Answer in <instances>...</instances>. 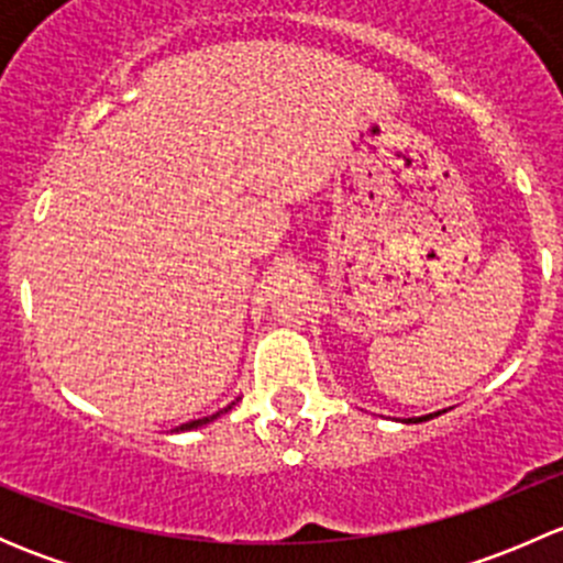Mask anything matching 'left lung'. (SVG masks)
Listing matches in <instances>:
<instances>
[{
	"mask_svg": "<svg viewBox=\"0 0 563 563\" xmlns=\"http://www.w3.org/2000/svg\"><path fill=\"white\" fill-rule=\"evenodd\" d=\"M435 413H430V417H417V419H408V422H424V419H433Z\"/></svg>",
	"mask_w": 563,
	"mask_h": 563,
	"instance_id": "1",
	"label": "left lung"
}]
</instances>
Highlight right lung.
I'll list each match as a JSON object with an SVG mask.
<instances>
[{
	"label": "right lung",
	"mask_w": 563,
	"mask_h": 563,
	"mask_svg": "<svg viewBox=\"0 0 563 563\" xmlns=\"http://www.w3.org/2000/svg\"><path fill=\"white\" fill-rule=\"evenodd\" d=\"M231 406H234V402H231ZM231 406H229V408H231ZM229 408H223V411H229ZM223 411L212 413V417H203V419H192V422H185V424H179V428H176V430H192V428H201V424H209V422H212V419H218V417H220V413H223Z\"/></svg>",
	"instance_id": "obj_1"
}]
</instances>
